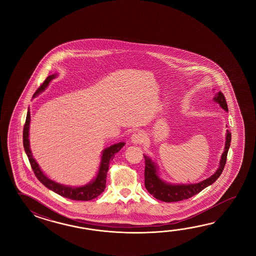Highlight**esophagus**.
Here are the masks:
<instances>
[{
	"label": "esophagus",
	"mask_w": 256,
	"mask_h": 256,
	"mask_svg": "<svg viewBox=\"0 0 256 256\" xmlns=\"http://www.w3.org/2000/svg\"><path fill=\"white\" fill-rule=\"evenodd\" d=\"M146 134L144 132H142V130H137L136 132L134 134H132V136L130 137V139H132V142H134V144H140L142 142H144V141L146 140Z\"/></svg>",
	"instance_id": "1"
}]
</instances>
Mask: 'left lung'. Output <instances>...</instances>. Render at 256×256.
<instances>
[{
	"label": "left lung",
	"instance_id": "obj_1",
	"mask_svg": "<svg viewBox=\"0 0 256 256\" xmlns=\"http://www.w3.org/2000/svg\"><path fill=\"white\" fill-rule=\"evenodd\" d=\"M216 102L220 104V106L228 112V105L226 102L225 97L223 93L218 92L213 98ZM232 140V134L227 130L226 134V142H225V149L222 156V159L220 162V166L214 174L210 176L207 180H203L196 184H190V185H172L164 182V180L159 178L158 174V166L154 163L152 159L144 154V162H146V169H144V186L147 191L154 196L156 200H162L164 202H176L188 200L191 196H195L198 193L203 190L208 186L212 185L218 176L222 173L223 169L227 160L228 148L230 146Z\"/></svg>",
	"mask_w": 256,
	"mask_h": 256
}]
</instances>
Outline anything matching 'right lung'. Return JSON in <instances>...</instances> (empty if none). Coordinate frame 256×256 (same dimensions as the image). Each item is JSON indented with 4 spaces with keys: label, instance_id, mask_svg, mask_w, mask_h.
<instances>
[{
    "label": "right lung",
    "instance_id": "add662e5",
    "mask_svg": "<svg viewBox=\"0 0 256 256\" xmlns=\"http://www.w3.org/2000/svg\"><path fill=\"white\" fill-rule=\"evenodd\" d=\"M56 76V74L50 75L46 78L43 84L36 90V92L34 94L33 97L38 96L39 93L42 92L48 86L49 82L54 80ZM29 126H30V110L28 109L26 120L24 126V132H22V142L26 154H28L29 162L31 164V168L33 169L34 173L38 180L46 186L50 190L54 191L56 194L60 196H64L66 198H70L72 200H82V202H88L92 200L93 198L100 196L104 192L106 188V178H107V172L109 170L110 162L114 159L115 154L119 152L120 149L126 144L124 142H118L114 146H110L104 149L102 156V161L100 164L98 174L96 178L92 181L90 184L78 186V188H72L68 186L61 185L53 180H49L48 178L44 174L42 170L39 168L38 164L34 159L33 154L30 149V144H29Z\"/></svg>",
    "mask_w": 256,
    "mask_h": 256
}]
</instances>
